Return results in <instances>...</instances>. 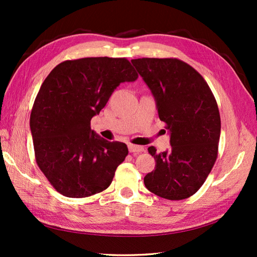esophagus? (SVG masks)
Wrapping results in <instances>:
<instances>
[{"label": "esophagus", "mask_w": 257, "mask_h": 257, "mask_svg": "<svg viewBox=\"0 0 257 257\" xmlns=\"http://www.w3.org/2000/svg\"><path fill=\"white\" fill-rule=\"evenodd\" d=\"M129 151L132 152V154H139V152H143L145 151V148L141 146H136V145H129L128 146Z\"/></svg>", "instance_id": "34e87169"}]
</instances>
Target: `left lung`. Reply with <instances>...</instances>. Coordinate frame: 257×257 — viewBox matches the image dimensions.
Masks as SVG:
<instances>
[{
	"mask_svg": "<svg viewBox=\"0 0 257 257\" xmlns=\"http://www.w3.org/2000/svg\"><path fill=\"white\" fill-rule=\"evenodd\" d=\"M132 63L154 95L158 113L170 132L171 148L157 154L155 170L144 179L150 192L168 200L193 195L216 161L221 118L204 78L178 58H137Z\"/></svg>",
	"mask_w": 257,
	"mask_h": 257,
	"instance_id": "8db88e82",
	"label": "left lung"
}]
</instances>
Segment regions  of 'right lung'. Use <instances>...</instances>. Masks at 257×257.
<instances>
[{
    "label": "right lung",
    "instance_id": "1",
    "mask_svg": "<svg viewBox=\"0 0 257 257\" xmlns=\"http://www.w3.org/2000/svg\"><path fill=\"white\" fill-rule=\"evenodd\" d=\"M137 78L127 58L112 57L65 61L48 74L30 125L37 166L57 192L87 198L110 185L128 148L97 136L90 120L120 83Z\"/></svg>",
    "mask_w": 257,
    "mask_h": 257
}]
</instances>
